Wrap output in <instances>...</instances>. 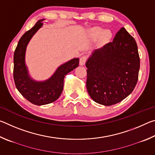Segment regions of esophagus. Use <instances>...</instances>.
<instances>
[{
    "label": "esophagus",
    "mask_w": 155,
    "mask_h": 155,
    "mask_svg": "<svg viewBox=\"0 0 155 155\" xmlns=\"http://www.w3.org/2000/svg\"><path fill=\"white\" fill-rule=\"evenodd\" d=\"M86 61H87V57H86V56H82L80 58V60H79V64L80 65H84L85 64V62Z\"/></svg>",
    "instance_id": "1"
}]
</instances>
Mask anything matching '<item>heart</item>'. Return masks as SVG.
<instances>
[{
  "instance_id": "heart-1",
  "label": "heart",
  "mask_w": 155,
  "mask_h": 155,
  "mask_svg": "<svg viewBox=\"0 0 155 155\" xmlns=\"http://www.w3.org/2000/svg\"><path fill=\"white\" fill-rule=\"evenodd\" d=\"M89 35L94 40H96V39L99 38L100 41L102 42H105L112 38V33L109 29L103 30L101 27H95L91 28L89 30Z\"/></svg>"
}]
</instances>
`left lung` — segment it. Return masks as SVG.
<instances>
[{"instance_id": "obj_1", "label": "left lung", "mask_w": 155, "mask_h": 155, "mask_svg": "<svg viewBox=\"0 0 155 155\" xmlns=\"http://www.w3.org/2000/svg\"><path fill=\"white\" fill-rule=\"evenodd\" d=\"M89 95L104 106L118 103L129 96L138 80L140 56L137 43L124 28L112 42L94 51L86 61Z\"/></svg>"}]
</instances>
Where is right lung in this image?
Here are the masks:
<instances>
[{
	"mask_svg": "<svg viewBox=\"0 0 155 155\" xmlns=\"http://www.w3.org/2000/svg\"><path fill=\"white\" fill-rule=\"evenodd\" d=\"M44 20H38L32 28L21 37L14 55L15 87L27 101L39 106L53 103L59 98L64 89L65 77L79 64V59L75 57L60 65L51 77L46 80L37 81L31 77L26 64V51L31 38L42 27Z\"/></svg>",
	"mask_w": 155,
	"mask_h": 155,
	"instance_id": "obj_1",
	"label": "right lung"
}]
</instances>
